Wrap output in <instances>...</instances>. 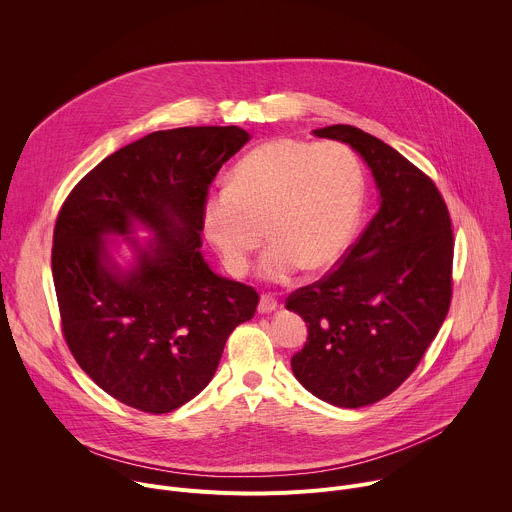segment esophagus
Returning <instances> with one entry per match:
<instances>
[{"label":"esophagus","instance_id":"obj_1","mask_svg":"<svg viewBox=\"0 0 512 512\" xmlns=\"http://www.w3.org/2000/svg\"><path fill=\"white\" fill-rule=\"evenodd\" d=\"M259 314H269V312H275L277 310V300L273 294H263L261 300H259Z\"/></svg>","mask_w":512,"mask_h":512}]
</instances>
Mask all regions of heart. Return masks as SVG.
Wrapping results in <instances>:
<instances>
[{
	"mask_svg": "<svg viewBox=\"0 0 512 512\" xmlns=\"http://www.w3.org/2000/svg\"><path fill=\"white\" fill-rule=\"evenodd\" d=\"M364 174L344 143L279 137L247 152L227 188L202 206V231L233 275H245L265 235L259 271L285 281L322 271L348 249L362 208Z\"/></svg>",
	"mask_w": 512,
	"mask_h": 512,
	"instance_id": "obj_1",
	"label": "heart"
}]
</instances>
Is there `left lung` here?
Wrapping results in <instances>:
<instances>
[{"label":"left lung","mask_w":512,"mask_h":512,"mask_svg":"<svg viewBox=\"0 0 512 512\" xmlns=\"http://www.w3.org/2000/svg\"><path fill=\"white\" fill-rule=\"evenodd\" d=\"M314 135L364 158L381 206L334 269L285 300L308 326L291 371L318 399L356 409L401 387L440 332L452 302L454 233L433 180L391 145L352 125Z\"/></svg>","instance_id":"left-lung-1"}]
</instances>
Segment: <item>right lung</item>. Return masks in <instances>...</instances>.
<instances>
[{"label": "right lung", "instance_id": "right-lung-1", "mask_svg": "<svg viewBox=\"0 0 512 512\" xmlns=\"http://www.w3.org/2000/svg\"><path fill=\"white\" fill-rule=\"evenodd\" d=\"M251 135L237 127L154 131L95 166L66 196L52 245L64 340L113 399L170 413L212 379L231 332L255 316L259 294L202 259L208 188ZM139 220L157 237L127 272L103 234Z\"/></svg>", "mask_w": 512, "mask_h": 512}]
</instances>
